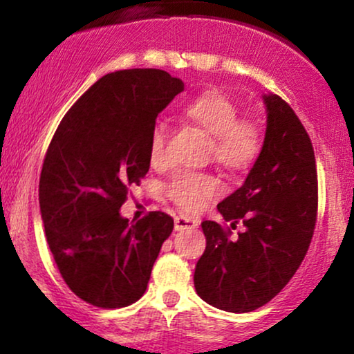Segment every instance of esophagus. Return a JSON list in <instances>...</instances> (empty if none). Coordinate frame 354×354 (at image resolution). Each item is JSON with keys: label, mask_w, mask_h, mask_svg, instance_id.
Returning <instances> with one entry per match:
<instances>
[{"label": "esophagus", "mask_w": 354, "mask_h": 354, "mask_svg": "<svg viewBox=\"0 0 354 354\" xmlns=\"http://www.w3.org/2000/svg\"><path fill=\"white\" fill-rule=\"evenodd\" d=\"M198 226V221L194 218L186 216V214H178L174 218V230L183 231V230H194Z\"/></svg>", "instance_id": "1"}]
</instances>
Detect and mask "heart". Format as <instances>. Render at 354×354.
Returning <instances> with one entry per match:
<instances>
[{"mask_svg":"<svg viewBox=\"0 0 354 354\" xmlns=\"http://www.w3.org/2000/svg\"><path fill=\"white\" fill-rule=\"evenodd\" d=\"M185 115L208 135L214 161L230 171H243L258 160L263 149V131L250 118H238L239 109L225 93L206 91L186 104ZM168 128L154 124L149 138V158L160 165L166 160ZM219 193L213 174L180 171L166 183V194L186 211L200 209Z\"/></svg>","mask_w":354,"mask_h":354,"instance_id":"obj_1","label":"heart"}]
</instances>
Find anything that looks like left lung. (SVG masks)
Returning a JSON list of instances; mask_svg holds the SVG:
<instances>
[{
    "label": "left lung",
    "mask_w": 354,
    "mask_h": 354,
    "mask_svg": "<svg viewBox=\"0 0 354 354\" xmlns=\"http://www.w3.org/2000/svg\"><path fill=\"white\" fill-rule=\"evenodd\" d=\"M263 149L241 188L218 205L236 239L203 221L206 250L194 268V290L218 310L248 313L274 298L293 278L310 248L318 206L313 145L290 104L263 95Z\"/></svg>",
    "instance_id": "left-lung-1"
}]
</instances>
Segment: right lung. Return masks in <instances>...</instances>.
Masks as SVG:
<instances>
[{
	"mask_svg": "<svg viewBox=\"0 0 354 354\" xmlns=\"http://www.w3.org/2000/svg\"><path fill=\"white\" fill-rule=\"evenodd\" d=\"M185 89L161 70H121L100 78L53 136L39 178V209L63 279L98 308L145 295L173 218L161 211L129 223L128 188L149 169L156 118Z\"/></svg>",
	"mask_w": 354,
	"mask_h": 354,
	"instance_id": "1",
	"label": "right lung"
}]
</instances>
